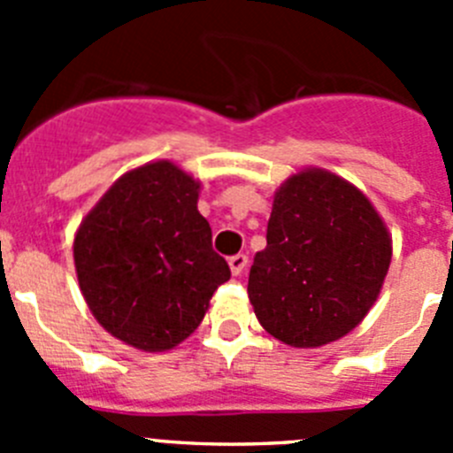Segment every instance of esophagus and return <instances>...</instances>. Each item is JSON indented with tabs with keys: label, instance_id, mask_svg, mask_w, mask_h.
Returning <instances> with one entry per match:
<instances>
[{
	"label": "esophagus",
	"instance_id": "1",
	"mask_svg": "<svg viewBox=\"0 0 453 453\" xmlns=\"http://www.w3.org/2000/svg\"><path fill=\"white\" fill-rule=\"evenodd\" d=\"M229 267H231V272H234L235 276L242 274V272H245V267H247V256L245 254L231 256V258H229Z\"/></svg>",
	"mask_w": 453,
	"mask_h": 453
}]
</instances>
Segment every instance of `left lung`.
Here are the masks:
<instances>
[{
  "label": "left lung",
  "mask_w": 453,
  "mask_h": 453,
  "mask_svg": "<svg viewBox=\"0 0 453 453\" xmlns=\"http://www.w3.org/2000/svg\"><path fill=\"white\" fill-rule=\"evenodd\" d=\"M390 261L392 235L365 192L306 167L276 188L267 247L254 256L247 292L267 334L315 349L365 319Z\"/></svg>",
  "instance_id": "left-lung-1"
}]
</instances>
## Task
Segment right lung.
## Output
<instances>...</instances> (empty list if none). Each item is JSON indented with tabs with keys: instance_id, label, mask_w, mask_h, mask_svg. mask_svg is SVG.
I'll use <instances>...</instances> for the list:
<instances>
[{
	"instance_id": "add662e5",
	"label": "right lung",
	"mask_w": 453,
	"mask_h": 453,
	"mask_svg": "<svg viewBox=\"0 0 453 453\" xmlns=\"http://www.w3.org/2000/svg\"><path fill=\"white\" fill-rule=\"evenodd\" d=\"M199 190L177 163H145L124 172L74 234V267L90 313L134 349L181 345L231 279L197 211Z\"/></svg>"
}]
</instances>
